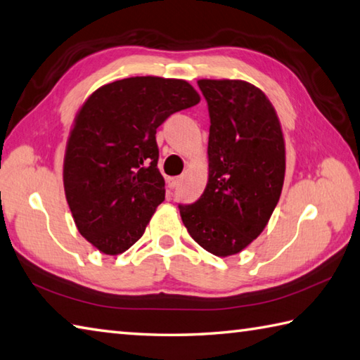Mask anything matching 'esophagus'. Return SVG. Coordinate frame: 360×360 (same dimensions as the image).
I'll list each match as a JSON object with an SVG mask.
<instances>
[{"mask_svg": "<svg viewBox=\"0 0 360 360\" xmlns=\"http://www.w3.org/2000/svg\"><path fill=\"white\" fill-rule=\"evenodd\" d=\"M179 178H168L167 179V184H168V187L170 188H174V187H178V184H179Z\"/></svg>", "mask_w": 360, "mask_h": 360, "instance_id": "1", "label": "esophagus"}]
</instances>
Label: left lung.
Masks as SVG:
<instances>
[{"instance_id": "8db88e82", "label": "left lung", "mask_w": 360, "mask_h": 360, "mask_svg": "<svg viewBox=\"0 0 360 360\" xmlns=\"http://www.w3.org/2000/svg\"><path fill=\"white\" fill-rule=\"evenodd\" d=\"M209 108V181L192 204H179L193 240L215 256L246 248L269 223L285 173L276 112L262 90L237 79H200Z\"/></svg>"}]
</instances>
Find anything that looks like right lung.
<instances>
[{
	"label": "right lung",
	"mask_w": 360,
	"mask_h": 360,
	"mask_svg": "<svg viewBox=\"0 0 360 360\" xmlns=\"http://www.w3.org/2000/svg\"><path fill=\"white\" fill-rule=\"evenodd\" d=\"M200 103L182 79L126 77L89 96L63 159V187L77 231L104 255L129 250L165 200L156 129Z\"/></svg>",
	"instance_id": "obj_1"
}]
</instances>
